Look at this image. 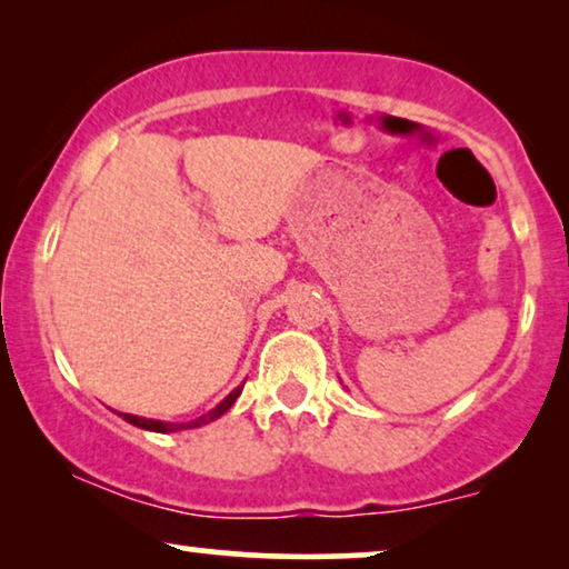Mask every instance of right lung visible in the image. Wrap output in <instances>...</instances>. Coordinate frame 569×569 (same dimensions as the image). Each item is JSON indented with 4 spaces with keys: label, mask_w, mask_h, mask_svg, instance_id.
Returning a JSON list of instances; mask_svg holds the SVG:
<instances>
[{
    "label": "right lung",
    "mask_w": 569,
    "mask_h": 569,
    "mask_svg": "<svg viewBox=\"0 0 569 569\" xmlns=\"http://www.w3.org/2000/svg\"><path fill=\"white\" fill-rule=\"evenodd\" d=\"M240 391H243V386H238L236 391L224 396V399L217 403V407L212 411H207V415H201L199 419H193V422H162V419H144V417H137V415H121V411H116V415L127 419L129 425L134 427H142V430H150V432H178V430H193V427H201V425H209L214 422V419H220L224 411H228L232 403H236V399L240 396Z\"/></svg>",
    "instance_id": "obj_1"
}]
</instances>
